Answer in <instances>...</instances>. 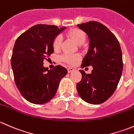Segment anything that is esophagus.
I'll list each match as a JSON object with an SVG mask.
<instances>
[{"instance_id":"34e87169","label":"esophagus","mask_w":134,"mask_h":134,"mask_svg":"<svg viewBox=\"0 0 134 134\" xmlns=\"http://www.w3.org/2000/svg\"><path fill=\"white\" fill-rule=\"evenodd\" d=\"M74 69L72 68V67H69V68H67V71H68V72L69 73H70V72H72V71H74Z\"/></svg>"}]
</instances>
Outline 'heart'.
<instances>
[{"instance_id":"heart-1","label":"heart","mask_w":134,"mask_h":134,"mask_svg":"<svg viewBox=\"0 0 134 134\" xmlns=\"http://www.w3.org/2000/svg\"><path fill=\"white\" fill-rule=\"evenodd\" d=\"M69 36L75 41L77 44H82L84 43L86 40V34L83 31L79 29H74L69 32ZM62 38L61 36H57L54 40L53 48L55 51H58L60 48L61 44H62ZM80 58V56L78 54H65L62 56V59L63 62L68 63L69 64H73L76 61Z\"/></svg>"}]
</instances>
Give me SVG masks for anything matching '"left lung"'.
I'll return each mask as SVG.
<instances>
[{
	"instance_id": "obj_1",
	"label": "left lung",
	"mask_w": 134,
	"mask_h": 134,
	"mask_svg": "<svg viewBox=\"0 0 134 134\" xmlns=\"http://www.w3.org/2000/svg\"><path fill=\"white\" fill-rule=\"evenodd\" d=\"M87 35L89 49L82 60V67L92 66L91 74L80 70L82 80L76 84L80 97L91 104L103 103L117 87L123 68L121 46L115 35L96 21L78 25Z\"/></svg>"
}]
</instances>
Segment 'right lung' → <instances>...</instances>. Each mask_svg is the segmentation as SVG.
<instances>
[{
    "label": "right lung",
    "mask_w": 134,
    "mask_h": 134,
    "mask_svg": "<svg viewBox=\"0 0 134 134\" xmlns=\"http://www.w3.org/2000/svg\"><path fill=\"white\" fill-rule=\"evenodd\" d=\"M66 28L35 25L15 43L11 60L15 82L23 97L31 103L42 104L51 100L67 74L60 65L50 70L43 66V60L54 52V40Z\"/></svg>",
    "instance_id": "1"
}]
</instances>
